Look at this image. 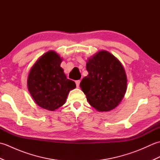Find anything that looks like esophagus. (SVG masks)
I'll use <instances>...</instances> for the list:
<instances>
[{"instance_id": "1", "label": "esophagus", "mask_w": 160, "mask_h": 160, "mask_svg": "<svg viewBox=\"0 0 160 160\" xmlns=\"http://www.w3.org/2000/svg\"><path fill=\"white\" fill-rule=\"evenodd\" d=\"M80 80H76V87L78 88L79 87V86H80Z\"/></svg>"}]
</instances>
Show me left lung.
<instances>
[{"mask_svg":"<svg viewBox=\"0 0 160 160\" xmlns=\"http://www.w3.org/2000/svg\"><path fill=\"white\" fill-rule=\"evenodd\" d=\"M87 69L89 74L80 86L90 105L99 112L114 109L127 89V74L120 61L101 50L88 58Z\"/></svg>","mask_w":160,"mask_h":160,"instance_id":"obj_1","label":"left lung"}]
</instances>
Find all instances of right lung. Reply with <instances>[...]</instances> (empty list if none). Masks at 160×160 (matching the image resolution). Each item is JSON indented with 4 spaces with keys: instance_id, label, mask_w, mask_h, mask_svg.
Segmentation results:
<instances>
[{
    "instance_id": "obj_1",
    "label": "right lung",
    "mask_w": 160,
    "mask_h": 160,
    "mask_svg": "<svg viewBox=\"0 0 160 160\" xmlns=\"http://www.w3.org/2000/svg\"><path fill=\"white\" fill-rule=\"evenodd\" d=\"M62 60L56 52L49 51L36 60L29 71L28 90L35 103L45 109L53 111L62 107L70 91L76 87L60 67Z\"/></svg>"
}]
</instances>
